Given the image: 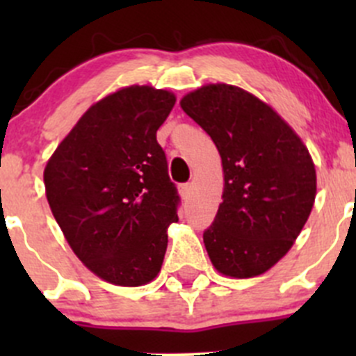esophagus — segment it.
I'll list each match as a JSON object with an SVG mask.
<instances>
[{
	"label": "esophagus",
	"instance_id": "esophagus-1",
	"mask_svg": "<svg viewBox=\"0 0 356 356\" xmlns=\"http://www.w3.org/2000/svg\"><path fill=\"white\" fill-rule=\"evenodd\" d=\"M191 191H193V186L191 184H182L181 186V195L184 196V198H189Z\"/></svg>",
	"mask_w": 356,
	"mask_h": 356
}]
</instances>
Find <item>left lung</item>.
I'll use <instances>...</instances> for the list:
<instances>
[{"label": "left lung", "mask_w": 356, "mask_h": 356, "mask_svg": "<svg viewBox=\"0 0 356 356\" xmlns=\"http://www.w3.org/2000/svg\"><path fill=\"white\" fill-rule=\"evenodd\" d=\"M181 108L222 160V203L203 234L211 265L234 279L265 274L291 250L314 208L317 172L308 148L268 103L238 86H201Z\"/></svg>", "instance_id": "obj_1"}]
</instances>
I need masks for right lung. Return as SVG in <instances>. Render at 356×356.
<instances>
[{"label":"right lung","mask_w":356,"mask_h":356,"mask_svg":"<svg viewBox=\"0 0 356 356\" xmlns=\"http://www.w3.org/2000/svg\"><path fill=\"white\" fill-rule=\"evenodd\" d=\"M175 95L127 86L89 106L44 167L46 198L95 275L138 288L160 274L179 196L156 131Z\"/></svg>","instance_id":"add662e5"}]
</instances>
